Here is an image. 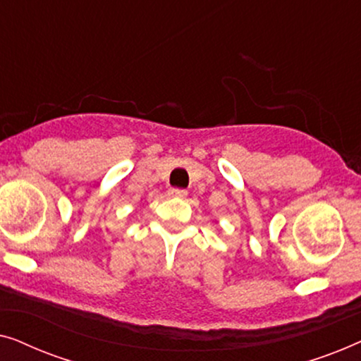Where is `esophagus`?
<instances>
[{
    "instance_id": "1",
    "label": "esophagus",
    "mask_w": 361,
    "mask_h": 361,
    "mask_svg": "<svg viewBox=\"0 0 361 361\" xmlns=\"http://www.w3.org/2000/svg\"><path fill=\"white\" fill-rule=\"evenodd\" d=\"M167 194H169L171 197H177V199H185L187 190H184V189H169Z\"/></svg>"
}]
</instances>
